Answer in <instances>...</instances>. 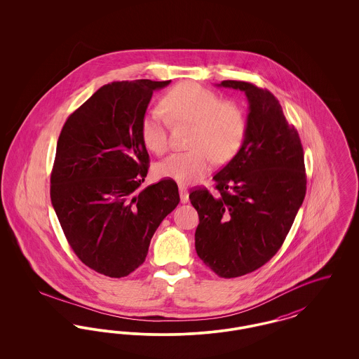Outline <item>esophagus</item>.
Returning <instances> with one entry per match:
<instances>
[{"mask_svg": "<svg viewBox=\"0 0 359 359\" xmlns=\"http://www.w3.org/2000/svg\"><path fill=\"white\" fill-rule=\"evenodd\" d=\"M179 194H180V201L182 203H188L189 202V194H188V189L186 187H179Z\"/></svg>", "mask_w": 359, "mask_h": 359, "instance_id": "34e87169", "label": "esophagus"}]
</instances>
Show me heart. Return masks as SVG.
<instances>
[{
    "mask_svg": "<svg viewBox=\"0 0 359 359\" xmlns=\"http://www.w3.org/2000/svg\"><path fill=\"white\" fill-rule=\"evenodd\" d=\"M161 106L173 122L192 123L188 152L168 156L154 172L161 179L188 186L211 170L214 158L219 163L237 154L246 135V114L234 101L222 100L217 93L194 82H183L171 88ZM140 133L145 147L156 154L168 149V120L160 110L144 114Z\"/></svg>",
    "mask_w": 359,
    "mask_h": 359,
    "instance_id": "obj_1",
    "label": "heart"
}]
</instances>
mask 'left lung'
I'll return each mask as SVG.
<instances>
[{
	"label": "left lung",
	"instance_id": "1",
	"mask_svg": "<svg viewBox=\"0 0 359 359\" xmlns=\"http://www.w3.org/2000/svg\"><path fill=\"white\" fill-rule=\"evenodd\" d=\"M245 93L249 113L237 154L214 175L218 195L189 194L199 214L195 249L224 278L250 273L278 252L306 196L304 154L297 130L268 90L223 81Z\"/></svg>",
	"mask_w": 359,
	"mask_h": 359
}]
</instances>
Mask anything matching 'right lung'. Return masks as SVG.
Returning a JSON list of instances; mask_svg holds the SVG:
<instances>
[{"label":"right lung","instance_id":"right-lung-1","mask_svg":"<svg viewBox=\"0 0 359 359\" xmlns=\"http://www.w3.org/2000/svg\"><path fill=\"white\" fill-rule=\"evenodd\" d=\"M171 81L104 85L69 116L56 145L51 202L78 258L125 277L145 261L156 229L179 205L173 180L141 188L149 154L140 125L154 90Z\"/></svg>","mask_w":359,"mask_h":359}]
</instances>
